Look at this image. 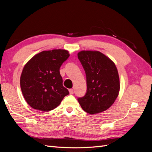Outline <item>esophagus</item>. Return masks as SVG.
I'll use <instances>...</instances> for the list:
<instances>
[{
  "mask_svg": "<svg viewBox=\"0 0 152 152\" xmlns=\"http://www.w3.org/2000/svg\"><path fill=\"white\" fill-rule=\"evenodd\" d=\"M73 89H69V93H70V94H73Z\"/></svg>",
  "mask_w": 152,
  "mask_h": 152,
  "instance_id": "esophagus-1",
  "label": "esophagus"
}]
</instances>
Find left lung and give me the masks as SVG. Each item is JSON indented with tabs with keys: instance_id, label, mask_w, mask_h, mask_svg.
<instances>
[{
	"instance_id": "obj_1",
	"label": "left lung",
	"mask_w": 152,
	"mask_h": 152,
	"mask_svg": "<svg viewBox=\"0 0 152 152\" xmlns=\"http://www.w3.org/2000/svg\"><path fill=\"white\" fill-rule=\"evenodd\" d=\"M77 55L87 79V93L78 102L89 114L103 112L113 104L120 91L117 68L112 59L97 50H81Z\"/></svg>"
}]
</instances>
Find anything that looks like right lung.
<instances>
[{"instance_id": "obj_1", "label": "right lung", "mask_w": 152, "mask_h": 152, "mask_svg": "<svg viewBox=\"0 0 152 152\" xmlns=\"http://www.w3.org/2000/svg\"><path fill=\"white\" fill-rule=\"evenodd\" d=\"M69 56L65 49L44 50L26 63L20 77V87L31 108L49 112L56 108L69 94L63 86L59 73V68Z\"/></svg>"}]
</instances>
